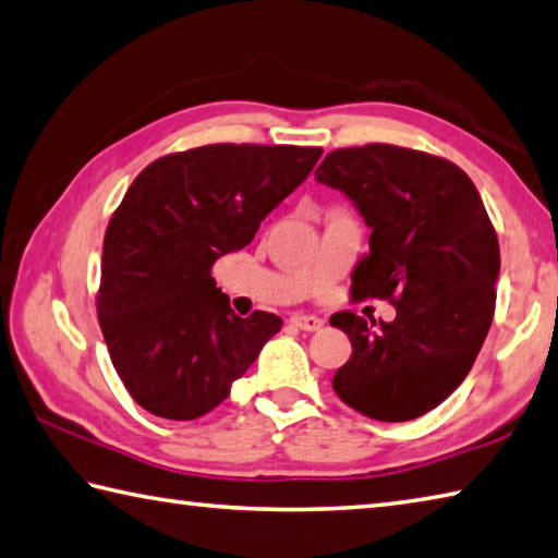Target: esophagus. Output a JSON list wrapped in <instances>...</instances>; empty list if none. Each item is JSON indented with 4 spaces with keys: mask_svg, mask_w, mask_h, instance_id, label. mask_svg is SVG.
<instances>
[{
    "mask_svg": "<svg viewBox=\"0 0 558 558\" xmlns=\"http://www.w3.org/2000/svg\"><path fill=\"white\" fill-rule=\"evenodd\" d=\"M291 323L296 325V328L306 330V332H315V330H320L323 325H325V320H323V318H318V315H303V313L291 315Z\"/></svg>",
    "mask_w": 558,
    "mask_h": 558,
    "instance_id": "esophagus-1",
    "label": "esophagus"
}]
</instances>
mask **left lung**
Segmentation results:
<instances>
[{
  "instance_id": "1",
  "label": "left lung",
  "mask_w": 558,
  "mask_h": 558,
  "mask_svg": "<svg viewBox=\"0 0 558 558\" xmlns=\"http://www.w3.org/2000/svg\"><path fill=\"white\" fill-rule=\"evenodd\" d=\"M315 182L342 192L372 230L354 299L396 303L393 323L332 315L352 342L335 393L384 423L425 415L464 381L496 311L500 247L478 189L454 162L384 143L332 150Z\"/></svg>"
}]
</instances>
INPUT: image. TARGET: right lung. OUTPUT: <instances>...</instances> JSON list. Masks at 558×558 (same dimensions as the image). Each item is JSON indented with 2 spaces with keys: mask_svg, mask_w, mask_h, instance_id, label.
<instances>
[{
  "mask_svg": "<svg viewBox=\"0 0 558 558\" xmlns=\"http://www.w3.org/2000/svg\"><path fill=\"white\" fill-rule=\"evenodd\" d=\"M320 155L220 143L160 157L135 177L104 235L97 311L113 369L148 413L206 415L281 330L275 313L235 315L211 269L252 243Z\"/></svg>",
  "mask_w": 558,
  "mask_h": 558,
  "instance_id": "1",
  "label": "right lung"
}]
</instances>
